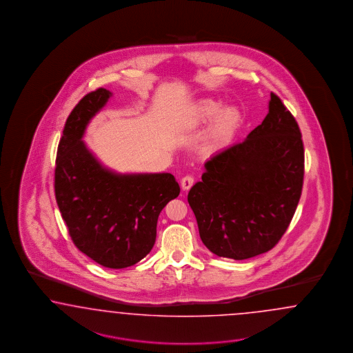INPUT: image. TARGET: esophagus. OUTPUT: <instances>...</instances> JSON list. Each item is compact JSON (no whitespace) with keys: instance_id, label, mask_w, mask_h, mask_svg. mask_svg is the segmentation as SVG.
<instances>
[{"instance_id":"esophagus-1","label":"esophagus","mask_w":353,"mask_h":353,"mask_svg":"<svg viewBox=\"0 0 353 353\" xmlns=\"http://www.w3.org/2000/svg\"><path fill=\"white\" fill-rule=\"evenodd\" d=\"M194 183V179L192 176H185L181 180L182 190H189Z\"/></svg>"}]
</instances>
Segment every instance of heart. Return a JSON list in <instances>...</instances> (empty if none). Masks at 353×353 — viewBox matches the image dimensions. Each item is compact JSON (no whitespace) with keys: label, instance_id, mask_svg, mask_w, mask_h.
I'll return each instance as SVG.
<instances>
[{"label":"heart","instance_id":"heart-1","mask_svg":"<svg viewBox=\"0 0 353 353\" xmlns=\"http://www.w3.org/2000/svg\"><path fill=\"white\" fill-rule=\"evenodd\" d=\"M243 120L242 111L236 106L225 107L224 101L216 98H202L190 108L188 125L198 128L214 121L210 141L214 146H223L234 137Z\"/></svg>","mask_w":353,"mask_h":353}]
</instances>
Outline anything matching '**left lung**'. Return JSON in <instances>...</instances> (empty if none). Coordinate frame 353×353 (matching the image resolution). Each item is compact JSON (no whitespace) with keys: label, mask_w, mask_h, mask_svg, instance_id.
Listing matches in <instances>:
<instances>
[{"label":"left lung","mask_w":353,"mask_h":353,"mask_svg":"<svg viewBox=\"0 0 353 353\" xmlns=\"http://www.w3.org/2000/svg\"><path fill=\"white\" fill-rule=\"evenodd\" d=\"M243 142L204 163L188 194L201 239L212 254L245 260L276 246L299 203L304 146L299 125L274 93Z\"/></svg>","instance_id":"8db88e82"}]
</instances>
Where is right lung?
<instances>
[{
  "label": "right lung",
  "instance_id": "right-lung-1",
  "mask_svg": "<svg viewBox=\"0 0 353 353\" xmlns=\"http://www.w3.org/2000/svg\"><path fill=\"white\" fill-rule=\"evenodd\" d=\"M112 93L86 94L64 124L55 161V199L75 246L102 267H132L151 251L161 210L180 194L171 173H119L83 141Z\"/></svg>",
  "mask_w": 353,
  "mask_h": 353
}]
</instances>
